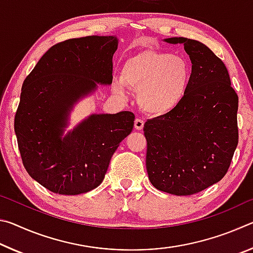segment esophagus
<instances>
[{"label":"esophagus","mask_w":253,"mask_h":253,"mask_svg":"<svg viewBox=\"0 0 253 253\" xmlns=\"http://www.w3.org/2000/svg\"><path fill=\"white\" fill-rule=\"evenodd\" d=\"M134 125H135V129H137V130H142L143 128H144V121H142V119H135V123H134Z\"/></svg>","instance_id":"obj_1"}]
</instances>
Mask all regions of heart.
<instances>
[{"label": "heart", "mask_w": 253, "mask_h": 253, "mask_svg": "<svg viewBox=\"0 0 253 253\" xmlns=\"http://www.w3.org/2000/svg\"><path fill=\"white\" fill-rule=\"evenodd\" d=\"M191 77L190 62L183 55L144 49L125 59L121 80L114 81L113 89L118 95H124L126 87L135 89L140 109L163 116L185 99Z\"/></svg>", "instance_id": "b5f03b06"}]
</instances>
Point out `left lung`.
<instances>
[{
	"mask_svg": "<svg viewBox=\"0 0 253 253\" xmlns=\"http://www.w3.org/2000/svg\"><path fill=\"white\" fill-rule=\"evenodd\" d=\"M164 41L184 45L192 77L176 109L145 123L146 169L157 190L192 195L228 172L239 140V98L223 61L207 45L182 37Z\"/></svg>",
	"mask_w": 253,
	"mask_h": 253,
	"instance_id": "8db88e82",
	"label": "left lung"
}]
</instances>
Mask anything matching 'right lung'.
Here are the masks:
<instances>
[{
  "mask_svg": "<svg viewBox=\"0 0 253 253\" xmlns=\"http://www.w3.org/2000/svg\"><path fill=\"white\" fill-rule=\"evenodd\" d=\"M115 36L66 40L42 55L25 78L14 130L30 176L49 191L77 195L104 181L111 156L130 134V111L92 114L65 134L74 106L113 83Z\"/></svg>",
  "mask_w": 253,
  "mask_h": 253,
  "instance_id": "1",
  "label": "right lung"
}]
</instances>
